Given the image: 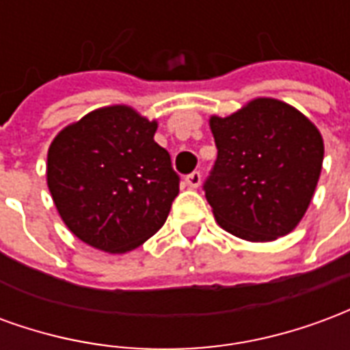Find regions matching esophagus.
<instances>
[{
  "label": "esophagus",
  "mask_w": 350,
  "mask_h": 350,
  "mask_svg": "<svg viewBox=\"0 0 350 350\" xmlns=\"http://www.w3.org/2000/svg\"><path fill=\"white\" fill-rule=\"evenodd\" d=\"M200 182H202V176H200V172H198V170L191 172V174L185 178V183L189 185L191 189H197L198 185H200Z\"/></svg>",
  "instance_id": "34e87169"
}]
</instances>
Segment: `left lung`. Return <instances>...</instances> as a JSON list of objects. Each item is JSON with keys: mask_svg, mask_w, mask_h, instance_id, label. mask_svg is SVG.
Returning a JSON list of instances; mask_svg holds the SVG:
<instances>
[{"mask_svg": "<svg viewBox=\"0 0 350 350\" xmlns=\"http://www.w3.org/2000/svg\"><path fill=\"white\" fill-rule=\"evenodd\" d=\"M217 159L204 182L215 221L247 242H271L300 223L315 193L323 137L300 110L258 97L212 116Z\"/></svg>", "mask_w": 350, "mask_h": 350, "instance_id": "left-lung-1", "label": "left lung"}]
</instances>
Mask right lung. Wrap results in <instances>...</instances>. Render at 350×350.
Wrapping results in <instances>:
<instances>
[{
  "label": "right lung",
  "mask_w": 350,
  "mask_h": 350,
  "mask_svg": "<svg viewBox=\"0 0 350 350\" xmlns=\"http://www.w3.org/2000/svg\"><path fill=\"white\" fill-rule=\"evenodd\" d=\"M150 122L125 105L103 107L57 133L46 183L59 217L79 240L127 253L152 238L180 193L170 155Z\"/></svg>",
  "instance_id": "1"
}]
</instances>
